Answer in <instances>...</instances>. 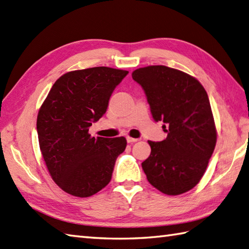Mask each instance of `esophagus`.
<instances>
[{
    "mask_svg": "<svg viewBox=\"0 0 249 249\" xmlns=\"http://www.w3.org/2000/svg\"><path fill=\"white\" fill-rule=\"evenodd\" d=\"M126 140H127L128 143H134V142H137V141H138V139H136V138H131V137H127V138H126Z\"/></svg>",
    "mask_w": 249,
    "mask_h": 249,
    "instance_id": "esophagus-1",
    "label": "esophagus"
}]
</instances>
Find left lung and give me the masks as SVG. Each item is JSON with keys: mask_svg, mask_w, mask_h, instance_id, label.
<instances>
[{"mask_svg": "<svg viewBox=\"0 0 249 249\" xmlns=\"http://www.w3.org/2000/svg\"><path fill=\"white\" fill-rule=\"evenodd\" d=\"M131 76L167 133L165 140L149 141L151 154L142 162L147 181L166 195L186 193L203 177L216 144L208 93L197 79L163 65L142 67Z\"/></svg>", "mask_w": 249, "mask_h": 249, "instance_id": "left-lung-1", "label": "left lung"}]
</instances>
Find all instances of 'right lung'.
I'll return each instance as SVG.
<instances>
[{"mask_svg":"<svg viewBox=\"0 0 249 249\" xmlns=\"http://www.w3.org/2000/svg\"><path fill=\"white\" fill-rule=\"evenodd\" d=\"M127 71L92 67L61 76L37 115L39 147L51 178L67 194L86 198L106 187L126 139H95L89 127L107 111Z\"/></svg>","mask_w":249,"mask_h":249,"instance_id":"1","label":"right lung"}]
</instances>
